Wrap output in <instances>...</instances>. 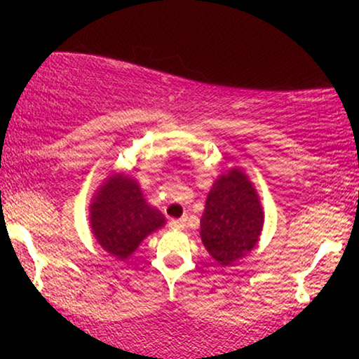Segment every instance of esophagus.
Masks as SVG:
<instances>
[{"label": "esophagus", "instance_id": "obj_1", "mask_svg": "<svg viewBox=\"0 0 359 359\" xmlns=\"http://www.w3.org/2000/svg\"><path fill=\"white\" fill-rule=\"evenodd\" d=\"M185 224H187V217H180V219H172L170 226L175 229H184Z\"/></svg>", "mask_w": 359, "mask_h": 359}]
</instances>
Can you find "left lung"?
<instances>
[{"instance_id": "8db88e82", "label": "left lung", "mask_w": 359, "mask_h": 359, "mask_svg": "<svg viewBox=\"0 0 359 359\" xmlns=\"http://www.w3.org/2000/svg\"><path fill=\"white\" fill-rule=\"evenodd\" d=\"M265 212L250 177L238 167L214 180L201 217V240L221 266L233 265L257 248Z\"/></svg>"}]
</instances>
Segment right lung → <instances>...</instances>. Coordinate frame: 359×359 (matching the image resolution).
Wrapping results in <instances>:
<instances>
[{"mask_svg": "<svg viewBox=\"0 0 359 359\" xmlns=\"http://www.w3.org/2000/svg\"><path fill=\"white\" fill-rule=\"evenodd\" d=\"M89 226L109 257L128 259L147 236L165 226V217L147 203L137 179L113 172L94 192Z\"/></svg>", "mask_w": 359, "mask_h": 359, "instance_id": "obj_1", "label": "right lung"}]
</instances>
